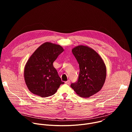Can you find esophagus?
I'll return each mask as SVG.
<instances>
[{
    "mask_svg": "<svg viewBox=\"0 0 132 132\" xmlns=\"http://www.w3.org/2000/svg\"><path fill=\"white\" fill-rule=\"evenodd\" d=\"M65 84H67V85H70V80H67V81H66V82H65Z\"/></svg>",
    "mask_w": 132,
    "mask_h": 132,
    "instance_id": "obj_1",
    "label": "esophagus"
}]
</instances>
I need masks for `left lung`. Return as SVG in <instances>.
Here are the masks:
<instances>
[{
	"mask_svg": "<svg viewBox=\"0 0 132 132\" xmlns=\"http://www.w3.org/2000/svg\"><path fill=\"white\" fill-rule=\"evenodd\" d=\"M72 52L80 71L78 81L70 86L80 97L89 98L102 89L106 79V66L100 55L88 46H77Z\"/></svg>",
	"mask_w": 132,
	"mask_h": 132,
	"instance_id": "1",
	"label": "left lung"
}]
</instances>
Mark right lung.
<instances>
[{
    "label": "right lung",
    "instance_id": "add662e5",
    "mask_svg": "<svg viewBox=\"0 0 132 132\" xmlns=\"http://www.w3.org/2000/svg\"><path fill=\"white\" fill-rule=\"evenodd\" d=\"M64 51L60 45L45 42L31 55L24 67V77L29 91L42 98L51 96L56 93L61 84L53 62Z\"/></svg>",
    "mask_w": 132,
    "mask_h": 132
}]
</instances>
